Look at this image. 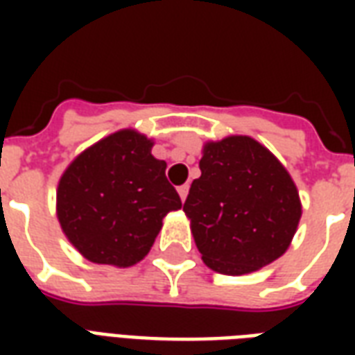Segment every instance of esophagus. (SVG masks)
Segmentation results:
<instances>
[{"instance_id": "obj_1", "label": "esophagus", "mask_w": 355, "mask_h": 355, "mask_svg": "<svg viewBox=\"0 0 355 355\" xmlns=\"http://www.w3.org/2000/svg\"><path fill=\"white\" fill-rule=\"evenodd\" d=\"M188 190H190V186L188 184L178 186V196H180V200L182 201H186V198H188Z\"/></svg>"}]
</instances>
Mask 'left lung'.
Instances as JSON below:
<instances>
[{
	"instance_id": "obj_1",
	"label": "left lung",
	"mask_w": 355,
	"mask_h": 355,
	"mask_svg": "<svg viewBox=\"0 0 355 355\" xmlns=\"http://www.w3.org/2000/svg\"><path fill=\"white\" fill-rule=\"evenodd\" d=\"M200 169L182 211L201 261L226 275L277 261L302 216L297 184L283 163L259 140L230 135L203 144Z\"/></svg>"
}]
</instances>
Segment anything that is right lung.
Listing matches in <instances>:
<instances>
[{
    "label": "right lung",
    "instance_id": "1",
    "mask_svg": "<svg viewBox=\"0 0 355 355\" xmlns=\"http://www.w3.org/2000/svg\"><path fill=\"white\" fill-rule=\"evenodd\" d=\"M154 139L119 129L73 157L57 186V218L73 249L94 264L129 268L154 245L163 218L182 207L152 155Z\"/></svg>",
    "mask_w": 355,
    "mask_h": 355
}]
</instances>
